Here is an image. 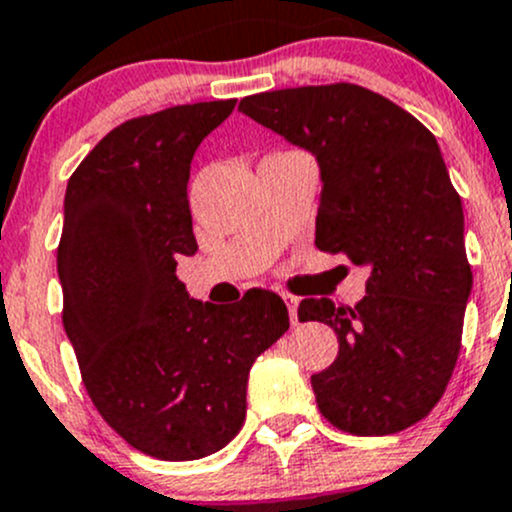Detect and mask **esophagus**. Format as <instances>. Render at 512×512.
Wrapping results in <instances>:
<instances>
[{
  "label": "esophagus",
  "instance_id": "34e87169",
  "mask_svg": "<svg viewBox=\"0 0 512 512\" xmlns=\"http://www.w3.org/2000/svg\"><path fill=\"white\" fill-rule=\"evenodd\" d=\"M282 299H285V302H287V309H289V322H292V324H299V317H297L299 297H297V294L282 292Z\"/></svg>",
  "mask_w": 512,
  "mask_h": 512
}]
</instances>
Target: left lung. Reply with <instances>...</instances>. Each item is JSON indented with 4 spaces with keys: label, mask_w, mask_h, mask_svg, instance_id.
Masks as SVG:
<instances>
[{
    "label": "left lung",
    "mask_w": 512,
    "mask_h": 512,
    "mask_svg": "<svg viewBox=\"0 0 512 512\" xmlns=\"http://www.w3.org/2000/svg\"><path fill=\"white\" fill-rule=\"evenodd\" d=\"M240 111L322 168L317 247L366 267V297H307L299 322L337 332L339 354L312 376L322 416L354 436H389L431 414L456 369L473 287L461 195L433 133L356 84L299 86Z\"/></svg>",
    "instance_id": "obj_1"
}]
</instances>
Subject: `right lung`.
Instances as JSON below:
<instances>
[{
	"mask_svg": "<svg viewBox=\"0 0 512 512\" xmlns=\"http://www.w3.org/2000/svg\"><path fill=\"white\" fill-rule=\"evenodd\" d=\"M235 103L128 118L66 185L56 265L81 381L103 421L160 461H195L237 436L247 374L289 329L270 289L218 307L190 299L175 275L178 255L198 250L190 160Z\"/></svg>",
	"mask_w": 512,
	"mask_h": 512,
	"instance_id": "1",
	"label": "right lung"
}]
</instances>
